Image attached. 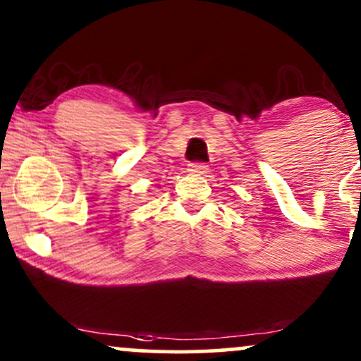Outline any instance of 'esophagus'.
<instances>
[{
  "mask_svg": "<svg viewBox=\"0 0 361 361\" xmlns=\"http://www.w3.org/2000/svg\"><path fill=\"white\" fill-rule=\"evenodd\" d=\"M207 169H209V166H207L205 163H190L188 164V171L193 173V175H204V173H207Z\"/></svg>",
  "mask_w": 361,
  "mask_h": 361,
  "instance_id": "34e87169",
  "label": "esophagus"
}]
</instances>
